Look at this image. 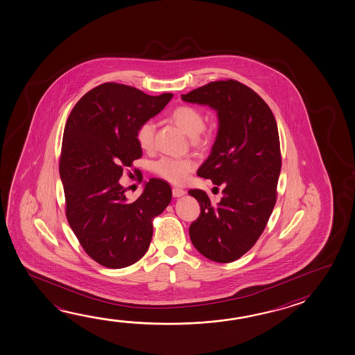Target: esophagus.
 <instances>
[{"instance_id": "esophagus-1", "label": "esophagus", "mask_w": 355, "mask_h": 355, "mask_svg": "<svg viewBox=\"0 0 355 355\" xmlns=\"http://www.w3.org/2000/svg\"><path fill=\"white\" fill-rule=\"evenodd\" d=\"M172 194H173V197H182V196L186 194V191L183 188H180V187H175L172 189Z\"/></svg>"}]
</instances>
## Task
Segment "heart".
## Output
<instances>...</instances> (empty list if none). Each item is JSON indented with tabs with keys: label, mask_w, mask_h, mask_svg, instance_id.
Here are the masks:
<instances>
[{
	"label": "heart",
	"mask_w": 355,
	"mask_h": 355,
	"mask_svg": "<svg viewBox=\"0 0 355 355\" xmlns=\"http://www.w3.org/2000/svg\"><path fill=\"white\" fill-rule=\"evenodd\" d=\"M169 121L177 125L180 131L192 137V144L197 147L205 146L211 141V131L205 127V116L197 107L182 105L175 107L169 113ZM156 125L147 121L138 125L136 131L139 147L144 150H152L155 147ZM153 172L163 180H168L173 184H182L186 182L188 175L196 168V163L189 158H171L162 157L153 163Z\"/></svg>",
	"instance_id": "1"
}]
</instances>
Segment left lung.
I'll return each mask as SVG.
<instances>
[{"label":"left lung","instance_id":"8db88e82","mask_svg":"<svg viewBox=\"0 0 355 355\" xmlns=\"http://www.w3.org/2000/svg\"><path fill=\"white\" fill-rule=\"evenodd\" d=\"M182 100L208 105L219 119L211 155L197 175L211 180L223 196L211 203L205 191H189L200 205L189 236L205 258L230 263L259 239L277 202L282 168L277 122L261 96L236 80L209 82Z\"/></svg>","mask_w":355,"mask_h":355}]
</instances>
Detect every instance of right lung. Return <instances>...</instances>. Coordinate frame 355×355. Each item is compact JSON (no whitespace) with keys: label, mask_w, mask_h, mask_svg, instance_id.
<instances>
[{"label":"right lung","mask_w":355,"mask_h":355,"mask_svg":"<svg viewBox=\"0 0 355 355\" xmlns=\"http://www.w3.org/2000/svg\"><path fill=\"white\" fill-rule=\"evenodd\" d=\"M172 97L106 82L88 91L69 113L60 157L66 217L82 248L103 267L119 269L139 261L150 247L153 218L172 199L168 183L152 178L135 202H127V189L119 182L142 157L138 125Z\"/></svg>","instance_id":"right-lung-1"}]
</instances>
